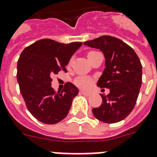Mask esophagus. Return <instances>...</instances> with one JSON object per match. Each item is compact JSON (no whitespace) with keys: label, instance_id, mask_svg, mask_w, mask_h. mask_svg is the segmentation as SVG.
I'll return each mask as SVG.
<instances>
[{"label":"esophagus","instance_id":"34e87169","mask_svg":"<svg viewBox=\"0 0 157 157\" xmlns=\"http://www.w3.org/2000/svg\"><path fill=\"white\" fill-rule=\"evenodd\" d=\"M80 93H81V94H84V95H86V96H89L90 94V92L84 91V90H81V91H80Z\"/></svg>","mask_w":157,"mask_h":157}]
</instances>
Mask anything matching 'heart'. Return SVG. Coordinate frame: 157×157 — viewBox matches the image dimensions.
<instances>
[{"label":"heart","instance_id":"b5f03b06","mask_svg":"<svg viewBox=\"0 0 157 157\" xmlns=\"http://www.w3.org/2000/svg\"><path fill=\"white\" fill-rule=\"evenodd\" d=\"M97 52L95 51H90L88 53H87V57L88 59H90V57L93 56L94 54H95ZM75 83L77 86L81 87V88H86L87 86H89L90 84V80L87 77H85V76H79L76 79L75 81Z\"/></svg>","mask_w":157,"mask_h":157}]
</instances>
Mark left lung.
<instances>
[{
	"label": "left lung",
	"mask_w": 157,
	"mask_h": 157,
	"mask_svg": "<svg viewBox=\"0 0 157 157\" xmlns=\"http://www.w3.org/2000/svg\"><path fill=\"white\" fill-rule=\"evenodd\" d=\"M85 45L100 49L105 58V68L97 86L109 89L101 94L102 104L92 109L100 121L114 124L126 118L133 109L142 85V67L137 53L121 39L101 36Z\"/></svg>",
	"instance_id": "8db88e82"
}]
</instances>
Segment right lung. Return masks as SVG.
<instances>
[{
	"label": "right lung",
	"instance_id": "1",
	"mask_svg": "<svg viewBox=\"0 0 157 157\" xmlns=\"http://www.w3.org/2000/svg\"><path fill=\"white\" fill-rule=\"evenodd\" d=\"M82 43L61 44L44 39L23 50L17 63V81L26 107L39 121L55 124L69 113L71 103L79 93L76 86L66 83L61 92L52 87L51 76L68 64Z\"/></svg>",
	"mask_w": 157,
	"mask_h": 157
}]
</instances>
